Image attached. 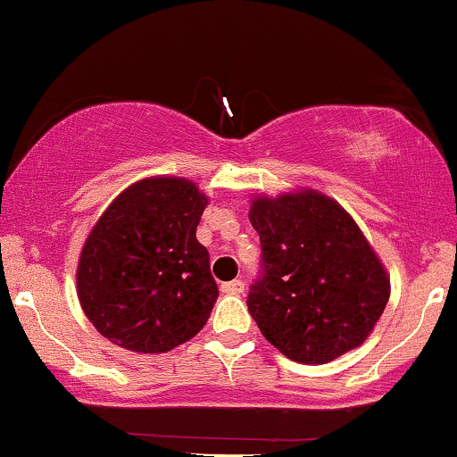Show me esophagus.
<instances>
[{
	"mask_svg": "<svg viewBox=\"0 0 457 457\" xmlns=\"http://www.w3.org/2000/svg\"><path fill=\"white\" fill-rule=\"evenodd\" d=\"M221 292H223V295H234V296L243 295V292H245V281L243 279H234V281L223 283Z\"/></svg>",
	"mask_w": 457,
	"mask_h": 457,
	"instance_id": "34e87169",
	"label": "esophagus"
}]
</instances>
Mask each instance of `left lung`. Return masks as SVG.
Wrapping results in <instances>:
<instances>
[{
  "label": "left lung",
  "mask_w": 457,
  "mask_h": 457,
  "mask_svg": "<svg viewBox=\"0 0 457 457\" xmlns=\"http://www.w3.org/2000/svg\"><path fill=\"white\" fill-rule=\"evenodd\" d=\"M262 275L249 313L287 359L322 365L370 337L391 295L389 272L348 212L316 188L251 199Z\"/></svg>",
  "instance_id": "left-lung-1"
}]
</instances>
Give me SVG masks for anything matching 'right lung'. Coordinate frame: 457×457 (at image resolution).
<instances>
[{
  "mask_svg": "<svg viewBox=\"0 0 457 457\" xmlns=\"http://www.w3.org/2000/svg\"><path fill=\"white\" fill-rule=\"evenodd\" d=\"M208 197L195 182L150 176L120 193L87 234L77 296L103 337L141 354L195 337L219 296L197 240Z\"/></svg>",
  "mask_w": 457,
  "mask_h": 457,
  "instance_id": "right-lung-1",
  "label": "right lung"
}]
</instances>
